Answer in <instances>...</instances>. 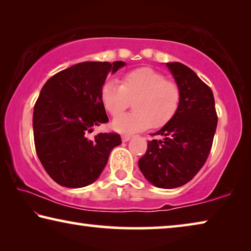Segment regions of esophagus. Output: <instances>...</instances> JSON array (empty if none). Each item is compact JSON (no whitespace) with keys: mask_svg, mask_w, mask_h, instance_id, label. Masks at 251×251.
I'll list each match as a JSON object with an SVG mask.
<instances>
[{"mask_svg":"<svg viewBox=\"0 0 251 251\" xmlns=\"http://www.w3.org/2000/svg\"><path fill=\"white\" fill-rule=\"evenodd\" d=\"M130 139V135H123L122 136V141L123 142H128Z\"/></svg>","mask_w":251,"mask_h":251,"instance_id":"obj_1","label":"esophagus"}]
</instances>
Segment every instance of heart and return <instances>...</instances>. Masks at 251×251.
<instances>
[{"mask_svg": "<svg viewBox=\"0 0 251 251\" xmlns=\"http://www.w3.org/2000/svg\"><path fill=\"white\" fill-rule=\"evenodd\" d=\"M180 88L175 80L151 67H139L126 73L121 84L106 82L100 91L105 109L117 116L133 101L135 112L117 117L112 127L118 133L130 134L148 127L160 128L175 115L180 104Z\"/></svg>", "mask_w": 251, "mask_h": 251, "instance_id": "b5f03b06", "label": "heart"}]
</instances>
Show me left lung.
<instances>
[{
  "label": "left lung",
  "instance_id": "1",
  "mask_svg": "<svg viewBox=\"0 0 251 251\" xmlns=\"http://www.w3.org/2000/svg\"><path fill=\"white\" fill-rule=\"evenodd\" d=\"M180 88V104L174 117L147 143L138 166L148 181L159 188H176L192 180L209 156L217 127V112L210 87L181 63H167Z\"/></svg>",
  "mask_w": 251,
  "mask_h": 251
}]
</instances>
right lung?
I'll list each match as a JSON object with an SVG mask.
<instances>
[{
    "label": "right lung",
    "instance_id": "1",
    "mask_svg": "<svg viewBox=\"0 0 251 251\" xmlns=\"http://www.w3.org/2000/svg\"><path fill=\"white\" fill-rule=\"evenodd\" d=\"M122 61L83 62L53 75L34 105V144L46 173L57 184L79 188L95 181L110 151L121 145L117 133L88 138L95 126L108 122L100 91Z\"/></svg>",
    "mask_w": 251,
    "mask_h": 251
}]
</instances>
